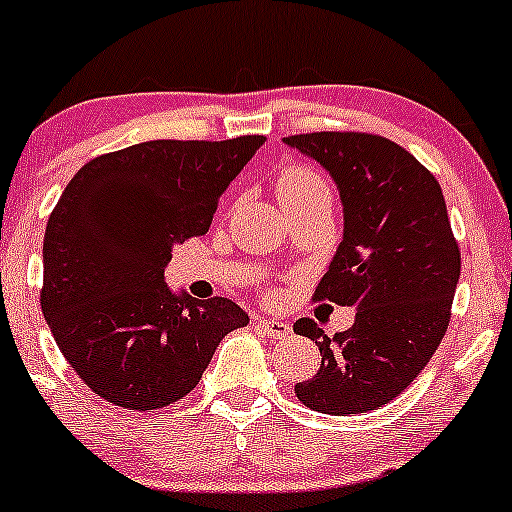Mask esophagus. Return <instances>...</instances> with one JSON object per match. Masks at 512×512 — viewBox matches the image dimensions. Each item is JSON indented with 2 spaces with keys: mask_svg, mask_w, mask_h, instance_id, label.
<instances>
[{
  "mask_svg": "<svg viewBox=\"0 0 512 512\" xmlns=\"http://www.w3.org/2000/svg\"><path fill=\"white\" fill-rule=\"evenodd\" d=\"M258 328H261L266 335L276 337V340H283V337L291 335V328H288L286 323H281V320H273V318H261L258 320Z\"/></svg>",
  "mask_w": 512,
  "mask_h": 512,
  "instance_id": "obj_1",
  "label": "esophagus"
}]
</instances>
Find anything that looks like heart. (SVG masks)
Segmentation results:
<instances>
[{"mask_svg": "<svg viewBox=\"0 0 512 512\" xmlns=\"http://www.w3.org/2000/svg\"><path fill=\"white\" fill-rule=\"evenodd\" d=\"M276 194L281 199L283 209L303 207V204L315 202V199H333L328 179L320 175L315 167L291 165L283 167L276 179Z\"/></svg>", "mask_w": 512, "mask_h": 512, "instance_id": "heart-1", "label": "heart"}]
</instances>
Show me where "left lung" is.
<instances>
[{"label": "left lung", "instance_id": "8db88e82", "mask_svg": "<svg viewBox=\"0 0 512 512\" xmlns=\"http://www.w3.org/2000/svg\"><path fill=\"white\" fill-rule=\"evenodd\" d=\"M320 162L342 199V241L313 300L355 305L345 333L300 318L295 335L320 347V370L295 397L323 414H365L392 402L444 340L461 254L444 192L419 160L382 135L283 138Z\"/></svg>", "mask_w": 512, "mask_h": 512}]
</instances>
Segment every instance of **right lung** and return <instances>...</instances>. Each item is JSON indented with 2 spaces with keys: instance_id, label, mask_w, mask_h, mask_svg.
Masks as SVG:
<instances>
[{
  "instance_id": "right-lung-1",
  "label": "right lung",
  "mask_w": 512,
  "mask_h": 512,
  "mask_svg": "<svg viewBox=\"0 0 512 512\" xmlns=\"http://www.w3.org/2000/svg\"><path fill=\"white\" fill-rule=\"evenodd\" d=\"M263 135L150 140L86 162L44 236L41 313L83 384L115 407L162 409L187 397L221 337L249 315L165 283L172 249L207 234L219 197Z\"/></svg>"
}]
</instances>
